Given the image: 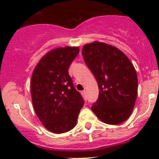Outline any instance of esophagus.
<instances>
[{"label": "esophagus", "instance_id": "1", "mask_svg": "<svg viewBox=\"0 0 159 159\" xmlns=\"http://www.w3.org/2000/svg\"><path fill=\"white\" fill-rule=\"evenodd\" d=\"M81 95H82L83 98H84L86 100V97H87V96H86V91H81Z\"/></svg>", "mask_w": 159, "mask_h": 159}]
</instances>
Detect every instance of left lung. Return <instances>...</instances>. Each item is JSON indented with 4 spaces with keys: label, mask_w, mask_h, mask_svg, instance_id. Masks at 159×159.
Here are the masks:
<instances>
[{
    "label": "left lung",
    "mask_w": 159,
    "mask_h": 159,
    "mask_svg": "<svg viewBox=\"0 0 159 159\" xmlns=\"http://www.w3.org/2000/svg\"><path fill=\"white\" fill-rule=\"evenodd\" d=\"M82 55L98 84V98L91 110L104 123L124 122L132 112L138 93L137 73L129 57L99 41L84 45Z\"/></svg>",
    "instance_id": "1"
}]
</instances>
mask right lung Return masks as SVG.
I'll list each match as a JSON object with an SVG mask.
<instances>
[{
    "mask_svg": "<svg viewBox=\"0 0 159 159\" xmlns=\"http://www.w3.org/2000/svg\"><path fill=\"white\" fill-rule=\"evenodd\" d=\"M78 47L57 48L43 56L31 76L30 93L37 116L45 129L61 134L76 125L84 100L68 74Z\"/></svg>",
    "mask_w": 159,
    "mask_h": 159,
    "instance_id": "1",
    "label": "right lung"
}]
</instances>
